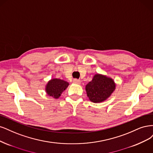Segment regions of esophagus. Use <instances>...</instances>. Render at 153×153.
<instances>
[{"label": "esophagus", "instance_id": "34e87169", "mask_svg": "<svg viewBox=\"0 0 153 153\" xmlns=\"http://www.w3.org/2000/svg\"><path fill=\"white\" fill-rule=\"evenodd\" d=\"M73 82L74 83V84H77V85H80V84H81V81L77 79H74L73 80Z\"/></svg>", "mask_w": 153, "mask_h": 153}]
</instances>
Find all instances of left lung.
I'll use <instances>...</instances> for the list:
<instances>
[{"label":"left lung","instance_id":"left-lung-1","mask_svg":"<svg viewBox=\"0 0 153 153\" xmlns=\"http://www.w3.org/2000/svg\"><path fill=\"white\" fill-rule=\"evenodd\" d=\"M116 84L112 78L96 74L91 81L86 85L87 97L93 103H100L109 98L116 90Z\"/></svg>","mask_w":153,"mask_h":153}]
</instances>
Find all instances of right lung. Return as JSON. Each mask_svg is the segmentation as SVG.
Wrapping results in <instances>:
<instances>
[{
    "label": "right lung",
    "instance_id": "obj_1",
    "mask_svg": "<svg viewBox=\"0 0 153 153\" xmlns=\"http://www.w3.org/2000/svg\"><path fill=\"white\" fill-rule=\"evenodd\" d=\"M69 85V83L66 81L58 78H53L49 81L45 86L46 94L55 99L61 96L62 93L65 91Z\"/></svg>",
    "mask_w": 153,
    "mask_h": 153
}]
</instances>
